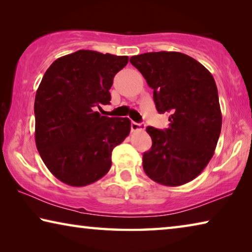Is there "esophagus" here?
Returning <instances> with one entry per match:
<instances>
[{"instance_id":"34e87169","label":"esophagus","mask_w":252,"mask_h":252,"mask_svg":"<svg viewBox=\"0 0 252 252\" xmlns=\"http://www.w3.org/2000/svg\"><path fill=\"white\" fill-rule=\"evenodd\" d=\"M143 123H138V122H131V131H138V130H143L144 129Z\"/></svg>"}]
</instances>
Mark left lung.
I'll use <instances>...</instances> for the list:
<instances>
[{
	"instance_id": "left-lung-1",
	"label": "left lung",
	"mask_w": 252,
	"mask_h": 252,
	"mask_svg": "<svg viewBox=\"0 0 252 252\" xmlns=\"http://www.w3.org/2000/svg\"><path fill=\"white\" fill-rule=\"evenodd\" d=\"M153 90L159 113L169 112V127L148 126L152 147L143 170L160 185L177 187L207 167L218 142L222 116L215 79L197 60L180 52H150L130 58Z\"/></svg>"
}]
</instances>
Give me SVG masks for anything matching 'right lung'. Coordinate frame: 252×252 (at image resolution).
I'll use <instances>...</instances> for the list:
<instances>
[{
  "mask_svg": "<svg viewBox=\"0 0 252 252\" xmlns=\"http://www.w3.org/2000/svg\"><path fill=\"white\" fill-rule=\"evenodd\" d=\"M129 58L80 50L50 65L34 102L35 143L51 173L72 187L99 180L111 168V155L130 133L127 118L101 116L110 104L113 78Z\"/></svg>",
  "mask_w": 252,
  "mask_h": 252,
  "instance_id": "add662e5",
  "label": "right lung"
}]
</instances>
